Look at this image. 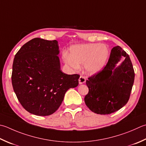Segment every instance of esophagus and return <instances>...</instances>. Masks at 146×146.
<instances>
[{"label":"esophagus","mask_w":146,"mask_h":146,"mask_svg":"<svg viewBox=\"0 0 146 146\" xmlns=\"http://www.w3.org/2000/svg\"><path fill=\"white\" fill-rule=\"evenodd\" d=\"M86 82V78H85V77L83 76H80V78L78 79V82H79V84H84V83Z\"/></svg>","instance_id":"esophagus-1"}]
</instances>
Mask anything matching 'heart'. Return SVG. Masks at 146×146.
Wrapping results in <instances>:
<instances>
[{
	"instance_id": "obj_1",
	"label": "heart",
	"mask_w": 146,
	"mask_h": 146,
	"mask_svg": "<svg viewBox=\"0 0 146 146\" xmlns=\"http://www.w3.org/2000/svg\"><path fill=\"white\" fill-rule=\"evenodd\" d=\"M110 51L106 45L99 43L78 44L71 46L70 55L64 54V62L73 70H78L84 64L87 73L95 74L105 67L109 58Z\"/></svg>"
}]
</instances>
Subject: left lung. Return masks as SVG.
<instances>
[{"mask_svg":"<svg viewBox=\"0 0 146 146\" xmlns=\"http://www.w3.org/2000/svg\"><path fill=\"white\" fill-rule=\"evenodd\" d=\"M123 56L124 61L117 66ZM134 78L135 73L128 54L119 46L113 47L103 70L86 81L88 93L84 99L85 104L99 115L116 112L129 100Z\"/></svg>","mask_w":146,"mask_h":146,"instance_id":"8db88e82","label":"left lung"}]
</instances>
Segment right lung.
I'll use <instances>...</instances> for the list:
<instances>
[{
	"mask_svg": "<svg viewBox=\"0 0 146 146\" xmlns=\"http://www.w3.org/2000/svg\"><path fill=\"white\" fill-rule=\"evenodd\" d=\"M58 42L35 38L14 57L12 84L17 98L28 112L38 116L53 114L66 92L78 85V74L67 75L60 68Z\"/></svg>",
	"mask_w": 146,
	"mask_h": 146,
	"instance_id": "add662e5",
	"label": "right lung"
}]
</instances>
